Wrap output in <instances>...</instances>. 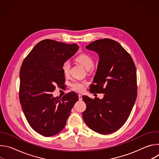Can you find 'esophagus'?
I'll list each match as a JSON object with an SVG mask.
<instances>
[{
	"instance_id": "1",
	"label": "esophagus",
	"mask_w": 159,
	"mask_h": 159,
	"mask_svg": "<svg viewBox=\"0 0 159 159\" xmlns=\"http://www.w3.org/2000/svg\"><path fill=\"white\" fill-rule=\"evenodd\" d=\"M78 96H79V99L80 101H81V100L82 99V96L81 94H79Z\"/></svg>"
}]
</instances>
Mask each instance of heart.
I'll use <instances>...</instances> for the list:
<instances>
[{
  "instance_id": "obj_1",
  "label": "heart",
  "mask_w": 159,
  "mask_h": 159,
  "mask_svg": "<svg viewBox=\"0 0 159 159\" xmlns=\"http://www.w3.org/2000/svg\"><path fill=\"white\" fill-rule=\"evenodd\" d=\"M76 60L81 63L87 70L91 69L94 65V60L91 56L86 53H82L79 55L77 58ZM70 62L69 61H65L63 63L61 66V70L65 75H68L70 71ZM85 82L84 81H80L77 80H73L70 85L72 89L77 91H82L84 90Z\"/></svg>"
}]
</instances>
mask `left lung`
<instances>
[{"instance_id":"obj_1","label":"left lung","mask_w":159,"mask_h":159,"mask_svg":"<svg viewBox=\"0 0 159 159\" xmlns=\"http://www.w3.org/2000/svg\"><path fill=\"white\" fill-rule=\"evenodd\" d=\"M86 48L96 52L99 57L90 92L104 95L102 99L83 96L87 107L82 117L94 131L112 133L125 123L137 99L136 67L130 55L115 40H96Z\"/></svg>"}]
</instances>
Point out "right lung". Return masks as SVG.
Returning <instances> with one entry per match:
<instances>
[{
  "instance_id": "add662e5",
  "label": "right lung",
  "mask_w": 159,
  "mask_h": 159,
  "mask_svg": "<svg viewBox=\"0 0 159 159\" xmlns=\"http://www.w3.org/2000/svg\"><path fill=\"white\" fill-rule=\"evenodd\" d=\"M77 44L52 39L37 43L22 63L19 77V101L31 127L44 137H52L65 127L71 109L79 100L70 92L61 98L52 94L65 83L61 66L78 50Z\"/></svg>"
}]
</instances>
